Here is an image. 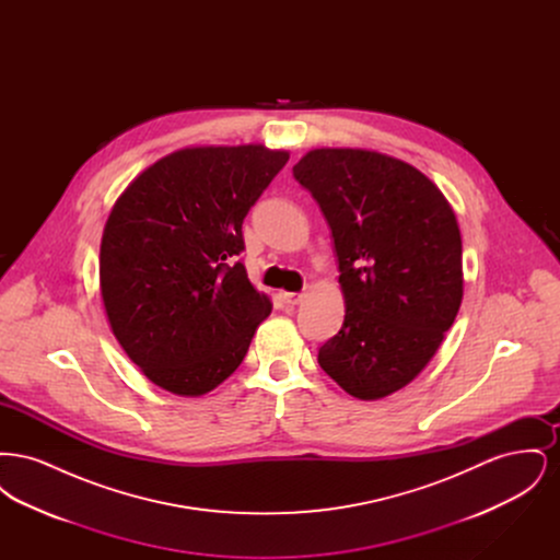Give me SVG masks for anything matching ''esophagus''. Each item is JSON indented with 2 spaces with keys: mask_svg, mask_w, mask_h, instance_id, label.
<instances>
[{
  "mask_svg": "<svg viewBox=\"0 0 560 560\" xmlns=\"http://www.w3.org/2000/svg\"><path fill=\"white\" fill-rule=\"evenodd\" d=\"M281 295V300H283V304L285 306H295V304H300L302 302V293H293V292H281L279 293Z\"/></svg>",
  "mask_w": 560,
  "mask_h": 560,
  "instance_id": "34e87169",
  "label": "esophagus"
}]
</instances>
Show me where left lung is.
I'll return each instance as SVG.
<instances>
[{
  "mask_svg": "<svg viewBox=\"0 0 560 560\" xmlns=\"http://www.w3.org/2000/svg\"><path fill=\"white\" fill-rule=\"evenodd\" d=\"M293 178L331 229L347 304L320 370L357 399H384L427 368L459 311L455 213L420 170L375 151L315 149Z\"/></svg>",
  "mask_w": 560,
  "mask_h": 560,
  "instance_id": "8db88e82",
  "label": "left lung"
}]
</instances>
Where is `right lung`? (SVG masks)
Masks as SVG:
<instances>
[{"label": "right lung", "instance_id": "right-lung-1", "mask_svg": "<svg viewBox=\"0 0 560 560\" xmlns=\"http://www.w3.org/2000/svg\"><path fill=\"white\" fill-rule=\"evenodd\" d=\"M288 160L262 144L183 149L115 201L101 293L117 342L153 384L199 397L240 368L272 308L237 260L241 224Z\"/></svg>", "mask_w": 560, "mask_h": 560}]
</instances>
